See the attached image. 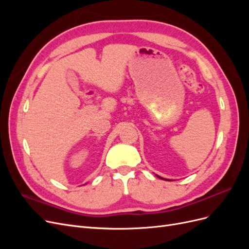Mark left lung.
<instances>
[{"mask_svg":"<svg viewBox=\"0 0 249 249\" xmlns=\"http://www.w3.org/2000/svg\"><path fill=\"white\" fill-rule=\"evenodd\" d=\"M158 178H162V179H166V178H161V177H159V176H158ZM167 180H170V179H167Z\"/></svg>","mask_w":249,"mask_h":249,"instance_id":"1","label":"left lung"}]
</instances>
